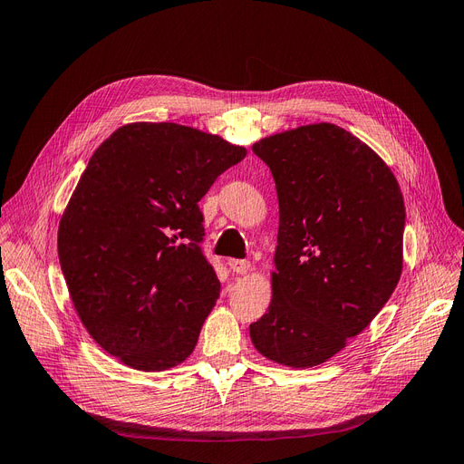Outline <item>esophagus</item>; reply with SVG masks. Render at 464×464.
<instances>
[{"instance_id":"esophagus-1","label":"esophagus","mask_w":464,"mask_h":464,"mask_svg":"<svg viewBox=\"0 0 464 464\" xmlns=\"http://www.w3.org/2000/svg\"><path fill=\"white\" fill-rule=\"evenodd\" d=\"M228 266H230V271L236 275H246L251 265H249V261H244V259H228Z\"/></svg>"}]
</instances>
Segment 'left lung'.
<instances>
[{
  "instance_id": "left-lung-1",
  "label": "left lung",
  "mask_w": 464,
  "mask_h": 464,
  "mask_svg": "<svg viewBox=\"0 0 464 464\" xmlns=\"http://www.w3.org/2000/svg\"><path fill=\"white\" fill-rule=\"evenodd\" d=\"M278 198L273 298L249 325L273 362L314 368L382 312L402 273L404 201L391 168L334 123L265 137L254 147Z\"/></svg>"
}]
</instances>
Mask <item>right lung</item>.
Wrapping results in <instances>:
<instances>
[{
  "label": "right lung",
  "instance_id": "1",
  "mask_svg": "<svg viewBox=\"0 0 464 464\" xmlns=\"http://www.w3.org/2000/svg\"><path fill=\"white\" fill-rule=\"evenodd\" d=\"M244 147L178 123H128L94 150L58 256L75 312L125 366L162 372L198 344L220 294L199 201Z\"/></svg>",
  "mask_w": 464,
  "mask_h": 464
}]
</instances>
